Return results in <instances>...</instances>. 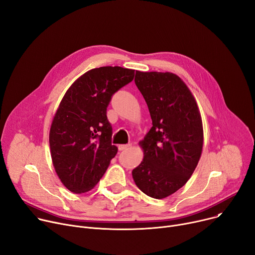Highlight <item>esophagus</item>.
Listing matches in <instances>:
<instances>
[{"mask_svg": "<svg viewBox=\"0 0 255 255\" xmlns=\"http://www.w3.org/2000/svg\"><path fill=\"white\" fill-rule=\"evenodd\" d=\"M129 147V145L128 144H122V145H118V149L121 151H123V150H126V149H128Z\"/></svg>", "mask_w": 255, "mask_h": 255, "instance_id": "esophagus-1", "label": "esophagus"}]
</instances>
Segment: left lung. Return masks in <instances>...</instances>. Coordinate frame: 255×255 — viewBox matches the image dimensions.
Wrapping results in <instances>:
<instances>
[{
	"label": "left lung",
	"instance_id": "left-lung-1",
	"mask_svg": "<svg viewBox=\"0 0 255 255\" xmlns=\"http://www.w3.org/2000/svg\"><path fill=\"white\" fill-rule=\"evenodd\" d=\"M148 106L152 128L140 142L144 158L131 172L147 196L163 199L181 188L196 170L203 149V125L196 100L173 73L134 76Z\"/></svg>",
	"mask_w": 255,
	"mask_h": 255
}]
</instances>
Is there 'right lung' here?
I'll return each instance as SVG.
<instances>
[{
    "mask_svg": "<svg viewBox=\"0 0 255 255\" xmlns=\"http://www.w3.org/2000/svg\"><path fill=\"white\" fill-rule=\"evenodd\" d=\"M133 76L134 70L122 67L93 69L70 86L59 104L49 144L55 172L70 191L94 188L116 155L107 107Z\"/></svg>",
    "mask_w": 255,
    "mask_h": 255,
    "instance_id": "obj_1",
    "label": "right lung"
}]
</instances>
